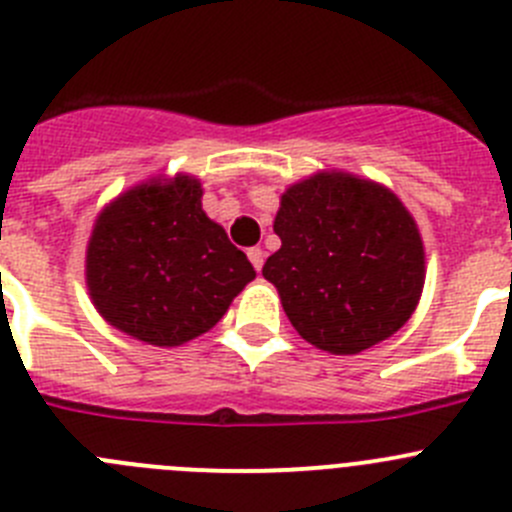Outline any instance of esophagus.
<instances>
[{
	"label": "esophagus",
	"mask_w": 512,
	"mask_h": 512,
	"mask_svg": "<svg viewBox=\"0 0 512 512\" xmlns=\"http://www.w3.org/2000/svg\"><path fill=\"white\" fill-rule=\"evenodd\" d=\"M248 261L253 264V269L261 271V266H264V248H259V246L248 248Z\"/></svg>",
	"instance_id": "34e87169"
}]
</instances>
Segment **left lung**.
Segmentation results:
<instances>
[{"instance_id": "1", "label": "left lung", "mask_w": 512, "mask_h": 512, "mask_svg": "<svg viewBox=\"0 0 512 512\" xmlns=\"http://www.w3.org/2000/svg\"><path fill=\"white\" fill-rule=\"evenodd\" d=\"M281 248L264 264L301 339L329 354H359L407 324L425 286L415 218L389 188L337 170L309 175L281 196Z\"/></svg>"}]
</instances>
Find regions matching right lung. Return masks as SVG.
I'll use <instances>...</instances> for the list:
<instances>
[{
	"mask_svg": "<svg viewBox=\"0 0 512 512\" xmlns=\"http://www.w3.org/2000/svg\"><path fill=\"white\" fill-rule=\"evenodd\" d=\"M201 198V180L178 173L130 188L97 216L85 276L107 324L153 347H180L213 329L256 279Z\"/></svg>",
	"mask_w": 512,
	"mask_h": 512,
	"instance_id": "right-lung-1",
	"label": "right lung"
}]
</instances>
